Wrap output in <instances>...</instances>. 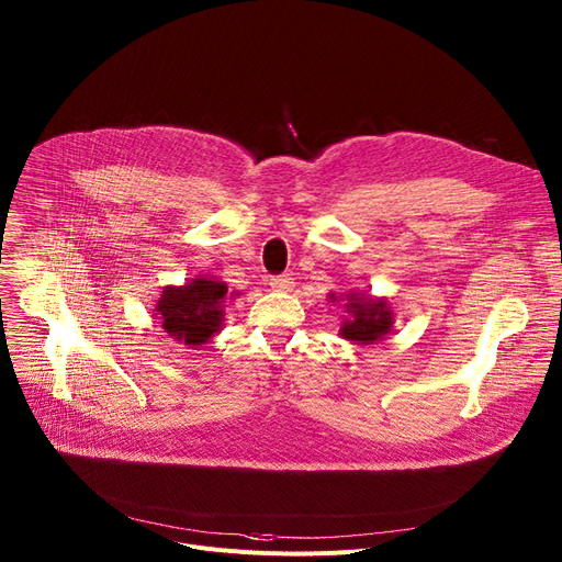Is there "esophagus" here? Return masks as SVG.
Wrapping results in <instances>:
<instances>
[{"label":"esophagus","mask_w":562,"mask_h":562,"mask_svg":"<svg viewBox=\"0 0 562 562\" xmlns=\"http://www.w3.org/2000/svg\"><path fill=\"white\" fill-rule=\"evenodd\" d=\"M271 286H273V291L286 293L293 289V280L289 276H276V278H271Z\"/></svg>","instance_id":"esophagus-1"}]
</instances>
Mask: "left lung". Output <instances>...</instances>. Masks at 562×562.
Returning a JSON list of instances; mask_svg holds the SVG:
<instances>
[{
    "label": "left lung",
    "instance_id": "8db88e82",
    "mask_svg": "<svg viewBox=\"0 0 562 562\" xmlns=\"http://www.w3.org/2000/svg\"><path fill=\"white\" fill-rule=\"evenodd\" d=\"M328 299L341 301L348 316L341 321L339 337L352 344H375L385 339L394 328V312L387 299H373L371 293L364 291H344V293H328Z\"/></svg>",
    "mask_w": 562,
    "mask_h": 562
}]
</instances>
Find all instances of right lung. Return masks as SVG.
I'll return each instance as SVG.
<instances>
[{
	"instance_id": "obj_1",
	"label": "right lung",
	"mask_w": 562,
	"mask_h": 562,
	"mask_svg": "<svg viewBox=\"0 0 562 562\" xmlns=\"http://www.w3.org/2000/svg\"><path fill=\"white\" fill-rule=\"evenodd\" d=\"M239 296L214 276H195L184 284H168L155 305V318L175 344L189 348L202 346L221 333L225 305Z\"/></svg>"
}]
</instances>
